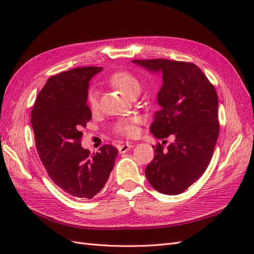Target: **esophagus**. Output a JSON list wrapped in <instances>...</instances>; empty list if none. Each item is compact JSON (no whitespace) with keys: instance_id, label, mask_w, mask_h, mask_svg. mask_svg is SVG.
<instances>
[{"instance_id":"34e87169","label":"esophagus","mask_w":254,"mask_h":254,"mask_svg":"<svg viewBox=\"0 0 254 254\" xmlns=\"http://www.w3.org/2000/svg\"><path fill=\"white\" fill-rule=\"evenodd\" d=\"M133 146H134V145L131 144V143L120 144V145H118V150H119V152H120V153H127V152H128V150H130Z\"/></svg>"}]
</instances>
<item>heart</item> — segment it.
<instances>
[{"label":"heart","instance_id":"obj_1","mask_svg":"<svg viewBox=\"0 0 254 254\" xmlns=\"http://www.w3.org/2000/svg\"><path fill=\"white\" fill-rule=\"evenodd\" d=\"M109 83L121 91L123 95L131 97L133 95H138L141 93L142 85L139 79L128 72L120 71L113 73L109 77ZM87 104L90 109H96L98 106V100H97V94L95 89H89L87 94ZM139 119L132 117L122 119L115 124V131L118 134L127 136H134L137 133L136 124L138 123Z\"/></svg>","mask_w":254,"mask_h":254}]
</instances>
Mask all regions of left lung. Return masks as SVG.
<instances>
[{"label": "left lung", "instance_id": "1", "mask_svg": "<svg viewBox=\"0 0 254 254\" xmlns=\"http://www.w3.org/2000/svg\"><path fill=\"white\" fill-rule=\"evenodd\" d=\"M153 74H161L150 132L157 138L174 135L167 149L158 144L154 159L145 169L155 190L177 195L192 186L212 159L216 145L218 97L214 86L195 64L156 59L133 60ZM154 147V146H153Z\"/></svg>", "mask_w": 254, "mask_h": 254}]
</instances>
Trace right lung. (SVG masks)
Masks as SVG:
<instances>
[{
	"instance_id": "right-lung-1",
	"label": "right lung",
	"mask_w": 254,
	"mask_h": 254,
	"mask_svg": "<svg viewBox=\"0 0 254 254\" xmlns=\"http://www.w3.org/2000/svg\"><path fill=\"white\" fill-rule=\"evenodd\" d=\"M102 67L86 66L51 76L38 94L31 111L36 147L48 175L74 197L93 198L105 187L118 149L104 145L89 155L80 145L82 127L90 121L89 80Z\"/></svg>"
}]
</instances>
